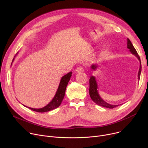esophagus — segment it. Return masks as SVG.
<instances>
[{"mask_svg": "<svg viewBox=\"0 0 148 148\" xmlns=\"http://www.w3.org/2000/svg\"><path fill=\"white\" fill-rule=\"evenodd\" d=\"M75 71L77 73H83L84 71V69L82 67H78L76 68Z\"/></svg>", "mask_w": 148, "mask_h": 148, "instance_id": "obj_1", "label": "esophagus"}]
</instances>
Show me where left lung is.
<instances>
[{"label": "left lung", "instance_id": "obj_1", "mask_svg": "<svg viewBox=\"0 0 148 148\" xmlns=\"http://www.w3.org/2000/svg\"><path fill=\"white\" fill-rule=\"evenodd\" d=\"M127 48L129 49L130 52L133 54L134 55H135L137 59H138L139 62H140V67H139V70L138 72V79H140V74H141V71H142V66H141V61H140V57L137 53L136 50L135 49V48L134 47L133 44L132 43L131 41L129 40V38H127ZM97 64H92L91 65V68L93 70L95 71L97 68ZM89 95L91 97V99H92V101L96 103L97 105L103 106V107H105V108H110V109H112V108H114L116 106H119V105H111L108 103L107 102H106L104 100H103L102 98L101 97V96H99V93H98V87H97V82H96V78L95 77V76H91L90 79H89Z\"/></svg>", "mask_w": 148, "mask_h": 148}]
</instances>
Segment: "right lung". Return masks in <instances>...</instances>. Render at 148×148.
<instances>
[{
  "label": "right lung",
  "instance_id": "1",
  "mask_svg": "<svg viewBox=\"0 0 148 148\" xmlns=\"http://www.w3.org/2000/svg\"><path fill=\"white\" fill-rule=\"evenodd\" d=\"M15 57V56H14V58L13 59L12 63L13 62V61L14 60ZM71 75H72V72H70L68 74H66V75H64L61 78L60 84H59L58 88L57 91L55 93V96L53 97L52 100L45 106L41 108H38L37 109V108H30V107H27L24 105H23L25 107H27L28 108H29V109H30L36 112H46L52 111L54 109H56V108L60 106L62 103V101L64 97V96H65L66 86L68 85L69 81H70V78H71Z\"/></svg>",
  "mask_w": 148,
  "mask_h": 148
}]
</instances>
